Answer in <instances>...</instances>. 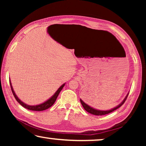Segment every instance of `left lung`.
Instances as JSON below:
<instances>
[{"mask_svg": "<svg viewBox=\"0 0 146 146\" xmlns=\"http://www.w3.org/2000/svg\"><path fill=\"white\" fill-rule=\"evenodd\" d=\"M128 94H129V93H127V94L126 95V96L125 97V98L123 99V100L119 104L118 106H117L116 107L113 108H112V109L109 110H98L93 108H92L91 106H88V104H86V103H84V102H83L81 99H80V102H81L82 105V106H83L85 110L86 111H88V113H92V114H93V115H106V114H108V113H110L112 112V111L115 110H117V108H119L120 107L121 105L123 104V103L125 102V101L126 100V99H127V96H128Z\"/></svg>", "mask_w": 146, "mask_h": 146, "instance_id": "8db88e82", "label": "left lung"}]
</instances>
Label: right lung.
Instances as JSON below:
<instances>
[{"instance_id":"add662e5","label":"right lung","mask_w":146,"mask_h":146,"mask_svg":"<svg viewBox=\"0 0 146 146\" xmlns=\"http://www.w3.org/2000/svg\"><path fill=\"white\" fill-rule=\"evenodd\" d=\"M10 85H11L12 92H13L14 96H15V99L17 100V101L22 106H23L24 108H27L28 110H32V111H43V110H46L48 108H49L50 107H51L54 104L58 96L59 95V94H60V91L62 90L63 87L64 86L65 84H64L62 85L58 89V90L50 98L48 99V100H46V102H44V103H42V104H40L36 105V106L27 105V104H26L25 103H24L23 102H22L21 100H20L19 98L17 97V96L16 95L15 91H14V90L13 88V86H12L11 80H10Z\"/></svg>"}]
</instances>
